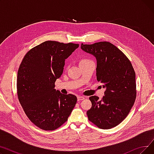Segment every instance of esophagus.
<instances>
[{
  "label": "esophagus",
  "mask_w": 154,
  "mask_h": 154,
  "mask_svg": "<svg viewBox=\"0 0 154 154\" xmlns=\"http://www.w3.org/2000/svg\"><path fill=\"white\" fill-rule=\"evenodd\" d=\"M85 99V97L84 96H78L77 97V100L78 101H80V100H82Z\"/></svg>",
  "instance_id": "esophagus-1"
}]
</instances>
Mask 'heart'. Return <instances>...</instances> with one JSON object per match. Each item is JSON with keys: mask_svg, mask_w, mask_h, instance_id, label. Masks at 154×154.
<instances>
[{"mask_svg": "<svg viewBox=\"0 0 154 154\" xmlns=\"http://www.w3.org/2000/svg\"><path fill=\"white\" fill-rule=\"evenodd\" d=\"M88 61H91V60H88V59H82L81 61H80V63H82L87 62H88Z\"/></svg>", "mask_w": 154, "mask_h": 154, "instance_id": "heart-1", "label": "heart"}]
</instances>
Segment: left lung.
<instances>
[{"mask_svg":"<svg viewBox=\"0 0 154 154\" xmlns=\"http://www.w3.org/2000/svg\"><path fill=\"white\" fill-rule=\"evenodd\" d=\"M80 47L95 57L97 80L106 88L101 100L95 95L89 97L92 107L87 112L88 120L100 128H112L122 122L134 104V69L125 55L109 42L82 44Z\"/></svg>","mask_w":154,"mask_h":154,"instance_id":"8db88e82","label":"left lung"}]
</instances>
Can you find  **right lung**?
<instances>
[{"label": "right lung", "mask_w": 154, "mask_h": 154, "mask_svg": "<svg viewBox=\"0 0 154 154\" xmlns=\"http://www.w3.org/2000/svg\"><path fill=\"white\" fill-rule=\"evenodd\" d=\"M79 45L45 41L24 56L17 72L20 103L31 122L45 131H54L66 122L77 103L76 96L55 89L65 60Z\"/></svg>", "instance_id": "1"}]
</instances>
